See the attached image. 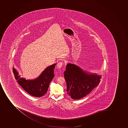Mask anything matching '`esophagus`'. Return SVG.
<instances>
[{
    "instance_id": "1",
    "label": "esophagus",
    "mask_w": 128,
    "mask_h": 128,
    "mask_svg": "<svg viewBox=\"0 0 128 128\" xmlns=\"http://www.w3.org/2000/svg\"><path fill=\"white\" fill-rule=\"evenodd\" d=\"M63 63L62 62H58L57 64V66L58 68H60L62 67V66Z\"/></svg>"
}]
</instances>
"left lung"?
<instances>
[{"instance_id": "left-lung-1", "label": "left lung", "mask_w": 128, "mask_h": 128, "mask_svg": "<svg viewBox=\"0 0 128 128\" xmlns=\"http://www.w3.org/2000/svg\"><path fill=\"white\" fill-rule=\"evenodd\" d=\"M67 92L73 99H79L88 94L98 86L101 75L83 70L73 64L68 63L64 72Z\"/></svg>"}]
</instances>
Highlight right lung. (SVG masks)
<instances>
[{
	"label": "right lung",
	"instance_id": "add662e5",
	"mask_svg": "<svg viewBox=\"0 0 128 128\" xmlns=\"http://www.w3.org/2000/svg\"><path fill=\"white\" fill-rule=\"evenodd\" d=\"M56 64L47 67L38 78L34 80H26L21 78L17 70L13 68L14 77L24 89L34 96L39 97L47 92L50 84L54 77V71Z\"/></svg>",
	"mask_w": 128,
	"mask_h": 128
}]
</instances>
